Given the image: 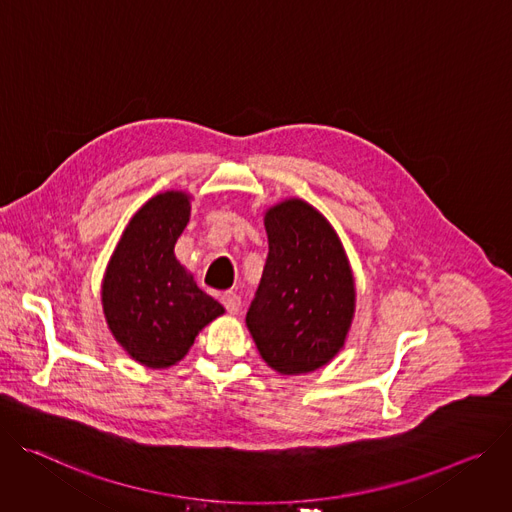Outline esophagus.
<instances>
[{
  "mask_svg": "<svg viewBox=\"0 0 512 512\" xmlns=\"http://www.w3.org/2000/svg\"><path fill=\"white\" fill-rule=\"evenodd\" d=\"M221 303H223L225 311L232 313V315H236L240 311V307H242V299L236 293H232V291H227V293L221 295Z\"/></svg>",
  "mask_w": 512,
  "mask_h": 512,
  "instance_id": "34e87169",
  "label": "esophagus"
}]
</instances>
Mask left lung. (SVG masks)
<instances>
[{
  "label": "left lung",
  "mask_w": 512,
  "mask_h": 512,
  "mask_svg": "<svg viewBox=\"0 0 512 512\" xmlns=\"http://www.w3.org/2000/svg\"><path fill=\"white\" fill-rule=\"evenodd\" d=\"M264 227L268 258L246 325L272 370L307 374L346 344L356 309L354 274L331 223L307 201L270 207Z\"/></svg>",
  "instance_id": "8db88e82"
}]
</instances>
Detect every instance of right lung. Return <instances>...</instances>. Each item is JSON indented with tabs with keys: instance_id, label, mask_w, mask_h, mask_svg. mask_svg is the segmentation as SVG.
<instances>
[{
	"instance_id": "add662e5",
	"label": "right lung",
	"mask_w": 512,
	"mask_h": 512,
	"mask_svg": "<svg viewBox=\"0 0 512 512\" xmlns=\"http://www.w3.org/2000/svg\"><path fill=\"white\" fill-rule=\"evenodd\" d=\"M189 217L191 195L185 191L154 195L126 225L103 274L107 327L146 368L181 362L199 331L225 311L175 256Z\"/></svg>"
}]
</instances>
